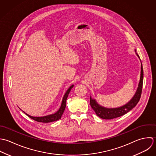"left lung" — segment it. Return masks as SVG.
<instances>
[{"label": "left lung", "instance_id": "8db88e82", "mask_svg": "<svg viewBox=\"0 0 156 156\" xmlns=\"http://www.w3.org/2000/svg\"><path fill=\"white\" fill-rule=\"evenodd\" d=\"M135 52L137 56L140 59L139 56L136 53V50L134 49ZM141 62V61H140ZM140 81L138 84V87L137 90L133 97L131 99V100L127 102L126 104L124 105L118 107V108H106L103 106L99 105L96 101L95 99H93L91 96L90 98V104L91 107L93 108L94 112L96 113V115L99 118L104 119H112L118 117H120L123 116L130 110H131L138 103L140 100L142 90V86H143V80H144V70L142 64L141 62V68H140Z\"/></svg>", "mask_w": 156, "mask_h": 156}]
</instances>
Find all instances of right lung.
Masks as SVG:
<instances>
[{"label": "right lung", "mask_w": 156, "mask_h": 156, "mask_svg": "<svg viewBox=\"0 0 156 156\" xmlns=\"http://www.w3.org/2000/svg\"><path fill=\"white\" fill-rule=\"evenodd\" d=\"M73 84L67 90L66 92V93L64 94L63 98H62V104L61 106L59 108V110L55 112L54 114H51V115H49L47 116H41V117H35V116H31L28 114H27L25 112H24L28 117H30V118H31L32 119L37 121V122H43V123H48V122H54V121H56L59 120L60 119H61L62 116V113L65 110L66 108V100L67 98L68 97V95L69 94V92H70L71 89L73 88ZM21 110V109H20Z\"/></svg>", "instance_id": "right-lung-1"}]
</instances>
